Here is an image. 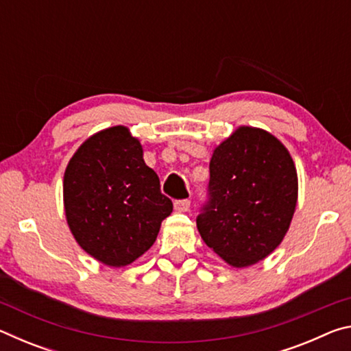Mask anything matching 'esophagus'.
<instances>
[{
  "label": "esophagus",
  "instance_id": "obj_1",
  "mask_svg": "<svg viewBox=\"0 0 351 351\" xmlns=\"http://www.w3.org/2000/svg\"><path fill=\"white\" fill-rule=\"evenodd\" d=\"M190 209V199H176L175 210L176 212H187Z\"/></svg>",
  "mask_w": 351,
  "mask_h": 351
}]
</instances>
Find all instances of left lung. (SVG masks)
<instances>
[{"instance_id":"obj_1","label":"left lung","mask_w":351,"mask_h":351,"mask_svg":"<svg viewBox=\"0 0 351 351\" xmlns=\"http://www.w3.org/2000/svg\"><path fill=\"white\" fill-rule=\"evenodd\" d=\"M209 198L197 226L213 252L235 268L263 260L288 232L297 204L289 152L265 130L240 127L213 150Z\"/></svg>"}]
</instances>
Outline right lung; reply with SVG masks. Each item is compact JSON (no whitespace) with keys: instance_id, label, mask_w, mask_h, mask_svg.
Instances as JSON below:
<instances>
[{"instance_id":"right-lung-1","label":"right lung","mask_w":351,"mask_h":351,"mask_svg":"<svg viewBox=\"0 0 351 351\" xmlns=\"http://www.w3.org/2000/svg\"><path fill=\"white\" fill-rule=\"evenodd\" d=\"M142 154L141 142L117 125L88 138L64 170L71 232L83 251L114 268L147 252L173 210Z\"/></svg>"}]
</instances>
